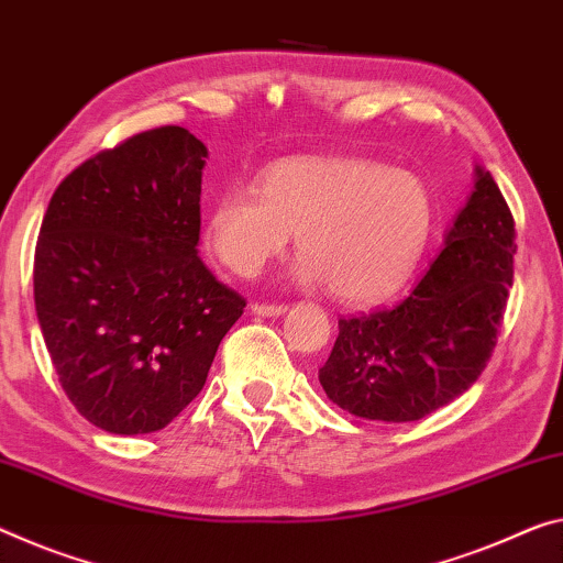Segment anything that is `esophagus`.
Masks as SVG:
<instances>
[{
  "instance_id": "obj_1",
  "label": "esophagus",
  "mask_w": 563,
  "mask_h": 563,
  "mask_svg": "<svg viewBox=\"0 0 563 563\" xmlns=\"http://www.w3.org/2000/svg\"><path fill=\"white\" fill-rule=\"evenodd\" d=\"M284 311H287V305H264V301L252 305V314L256 317H279Z\"/></svg>"
}]
</instances>
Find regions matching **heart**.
Returning a JSON list of instances; mask_svg holds the SVG:
<instances>
[{"label": "heart", "mask_w": 563, "mask_h": 563, "mask_svg": "<svg viewBox=\"0 0 563 563\" xmlns=\"http://www.w3.org/2000/svg\"><path fill=\"white\" fill-rule=\"evenodd\" d=\"M432 198L420 176L362 158H289L252 186L211 201L203 241L241 276H254L299 233L297 279L330 284L344 301H375L408 279L426 252Z\"/></svg>", "instance_id": "heart-1"}]
</instances>
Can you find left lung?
I'll list each match as a JSON object with an SVG mask.
<instances>
[{
    "mask_svg": "<svg viewBox=\"0 0 563 563\" xmlns=\"http://www.w3.org/2000/svg\"><path fill=\"white\" fill-rule=\"evenodd\" d=\"M514 216L488 170L445 236V249L395 307L340 319L319 367L327 397L365 420L412 422L481 377L514 287Z\"/></svg>",
    "mask_w": 563,
    "mask_h": 563,
    "instance_id": "8db88e82",
    "label": "left lung"
}]
</instances>
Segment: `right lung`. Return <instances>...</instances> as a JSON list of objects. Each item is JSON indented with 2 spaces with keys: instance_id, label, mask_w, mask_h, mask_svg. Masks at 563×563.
<instances>
[{
  "instance_id": "1",
  "label": "right lung",
  "mask_w": 563,
  "mask_h": 563,
  "mask_svg": "<svg viewBox=\"0 0 563 563\" xmlns=\"http://www.w3.org/2000/svg\"><path fill=\"white\" fill-rule=\"evenodd\" d=\"M206 158L186 128L137 133L77 166L42 219V336L65 395L106 432L166 428L244 314L198 256Z\"/></svg>"
}]
</instances>
